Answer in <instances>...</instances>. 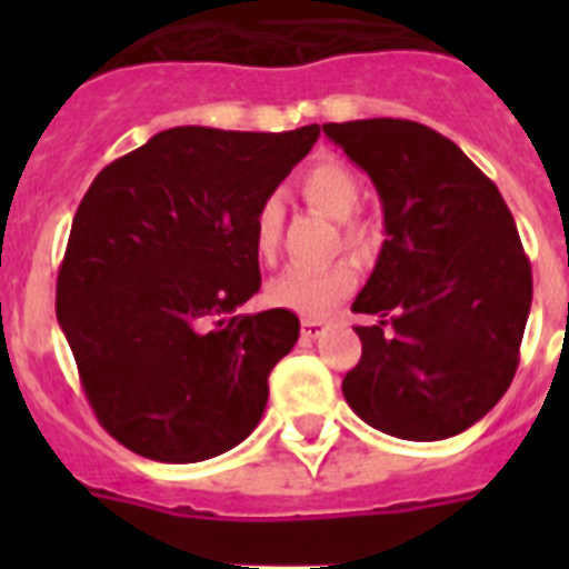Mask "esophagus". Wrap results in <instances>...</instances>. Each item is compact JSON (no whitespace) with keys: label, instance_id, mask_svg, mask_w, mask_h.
<instances>
[{"label":"esophagus","instance_id":"34e87169","mask_svg":"<svg viewBox=\"0 0 569 569\" xmlns=\"http://www.w3.org/2000/svg\"><path fill=\"white\" fill-rule=\"evenodd\" d=\"M328 328V319L325 316H312V319L301 321V337L303 339H316L321 337V330Z\"/></svg>","mask_w":569,"mask_h":569}]
</instances>
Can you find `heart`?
<instances>
[{"instance_id":"1","label":"heart","mask_w":569,"mask_h":569,"mask_svg":"<svg viewBox=\"0 0 569 569\" xmlns=\"http://www.w3.org/2000/svg\"><path fill=\"white\" fill-rule=\"evenodd\" d=\"M301 194L330 218L346 221L348 244H363L366 227L351 218L360 206V182L346 164L333 159L312 164L301 177ZM280 227H283V206L277 203L274 197H268L253 214V248L262 259H271L277 253ZM355 283L357 271L348 259H337L328 266H292L268 283V301L283 310L301 312V316H319L342 301L355 289Z\"/></svg>"}]
</instances>
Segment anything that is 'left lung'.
<instances>
[{"instance_id": "obj_1", "label": "left lung", "mask_w": 569, "mask_h": 569, "mask_svg": "<svg viewBox=\"0 0 569 569\" xmlns=\"http://www.w3.org/2000/svg\"><path fill=\"white\" fill-rule=\"evenodd\" d=\"M372 177L383 230L351 310L360 363L342 396L398 440L467 431L511 387L531 310V266L502 194L455 141L398 118L325 123Z\"/></svg>"}]
</instances>
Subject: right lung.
I'll list each match as a JSON object with an SVG mask.
<instances>
[{
    "mask_svg": "<svg viewBox=\"0 0 569 569\" xmlns=\"http://www.w3.org/2000/svg\"><path fill=\"white\" fill-rule=\"evenodd\" d=\"M319 132L164 129L84 191L56 312L93 413L129 451L197 463L262 419L301 321L232 312L262 286L253 214Z\"/></svg>",
    "mask_w": 569,
    "mask_h": 569,
    "instance_id": "obj_1",
    "label": "right lung"
}]
</instances>
